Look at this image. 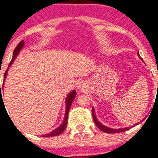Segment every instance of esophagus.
Returning a JSON list of instances; mask_svg holds the SVG:
<instances>
[{
    "instance_id": "obj_1",
    "label": "esophagus",
    "mask_w": 158,
    "mask_h": 158,
    "mask_svg": "<svg viewBox=\"0 0 158 158\" xmlns=\"http://www.w3.org/2000/svg\"><path fill=\"white\" fill-rule=\"evenodd\" d=\"M80 88H81V86H80Z\"/></svg>"
}]
</instances>
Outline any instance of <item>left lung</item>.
Instances as JSON below:
<instances>
[{
    "instance_id": "obj_1",
    "label": "left lung",
    "mask_w": 158,
    "mask_h": 158,
    "mask_svg": "<svg viewBox=\"0 0 158 158\" xmlns=\"http://www.w3.org/2000/svg\"><path fill=\"white\" fill-rule=\"evenodd\" d=\"M138 55H139V53H138ZM92 113H93V119H94V121L95 124H96L97 126L98 127V128L100 129V130H102V131H104V132H106V133H111V134H113V133H119V132H123V131H127L128 129H130L131 127H123V128H119V129L110 128V127H106V126H105V125H103L102 123H101L100 122L98 121V120L97 119L96 116H95L94 109V107L92 108ZM136 124H137V123H136ZM134 126H133V127H134Z\"/></svg>"
}]
</instances>
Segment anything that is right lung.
I'll return each instance as SVG.
<instances>
[{
  "label": "right lung",
  "instance_id": "add662e5",
  "mask_svg": "<svg viewBox=\"0 0 158 158\" xmlns=\"http://www.w3.org/2000/svg\"><path fill=\"white\" fill-rule=\"evenodd\" d=\"M23 45H24V42L23 41H21V42L18 44V45H17L16 47H15V49H14L12 60H11V62L9 63L8 68L11 67V65L13 64L14 60H15V59L16 58V56H18V54L19 53V52H20V50L22 49V48L23 47ZM8 72V69H7L5 75H4V80H5V79H6ZM3 87H4V84H3ZM76 91L75 90V89H73V90H72V91L68 94V96H67L66 101H65V104H66V111H65L64 119V121L62 122L61 124L57 128L54 129V130L49 132V133H47V134L42 135V137H52V136H57L59 135L60 134H61L62 132L64 131V129L66 128L67 127V123H68V116H69V110H70V108L71 106H72V102H73L74 99H75V98H76ZM1 102H3L2 95H1Z\"/></svg>",
  "mask_w": 158,
  "mask_h": 158
}]
</instances>
